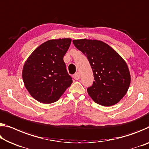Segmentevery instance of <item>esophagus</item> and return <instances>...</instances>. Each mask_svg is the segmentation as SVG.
Segmentation results:
<instances>
[{
  "mask_svg": "<svg viewBox=\"0 0 149 149\" xmlns=\"http://www.w3.org/2000/svg\"><path fill=\"white\" fill-rule=\"evenodd\" d=\"M73 77H74V78L75 80H78L80 77V74L79 72H77V73H76V74H75L74 75H73Z\"/></svg>",
  "mask_w": 149,
  "mask_h": 149,
  "instance_id": "esophagus-1",
  "label": "esophagus"
}]
</instances>
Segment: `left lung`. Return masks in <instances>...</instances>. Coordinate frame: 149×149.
<instances>
[{"mask_svg":"<svg viewBox=\"0 0 149 149\" xmlns=\"http://www.w3.org/2000/svg\"><path fill=\"white\" fill-rule=\"evenodd\" d=\"M74 46L88 59L93 73V84L87 93L103 106L115 105L125 95L131 83L127 63L114 49L97 40H73Z\"/></svg>","mask_w":149,"mask_h":149,"instance_id":"8db88e82","label":"left lung"}]
</instances>
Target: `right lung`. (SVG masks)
I'll list each match as a JSON object with an SVG mask.
<instances>
[{
    "label": "right lung",
    "instance_id": "1",
    "mask_svg": "<svg viewBox=\"0 0 149 149\" xmlns=\"http://www.w3.org/2000/svg\"><path fill=\"white\" fill-rule=\"evenodd\" d=\"M72 39L49 40L35 49L22 70L24 86L33 98L40 103L58 101L72 84L63 56Z\"/></svg>",
    "mask_w": 149,
    "mask_h": 149
}]
</instances>
